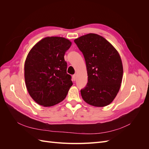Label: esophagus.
<instances>
[{"mask_svg": "<svg viewBox=\"0 0 149 149\" xmlns=\"http://www.w3.org/2000/svg\"><path fill=\"white\" fill-rule=\"evenodd\" d=\"M73 79L74 81H75L76 80V79H77V75H76V74H74V75L73 76Z\"/></svg>", "mask_w": 149, "mask_h": 149, "instance_id": "esophagus-1", "label": "esophagus"}]
</instances>
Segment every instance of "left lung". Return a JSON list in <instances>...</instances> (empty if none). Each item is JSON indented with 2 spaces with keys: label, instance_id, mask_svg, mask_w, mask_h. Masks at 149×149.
<instances>
[{
  "label": "left lung",
  "instance_id": "1",
  "mask_svg": "<svg viewBox=\"0 0 149 149\" xmlns=\"http://www.w3.org/2000/svg\"><path fill=\"white\" fill-rule=\"evenodd\" d=\"M74 43L82 52L86 65L88 81L81 89L84 101L90 105H109L118 93L123 67L118 51L101 36L89 33Z\"/></svg>",
  "mask_w": 149,
  "mask_h": 149
}]
</instances>
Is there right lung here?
Masks as SVG:
<instances>
[{
    "mask_svg": "<svg viewBox=\"0 0 149 149\" xmlns=\"http://www.w3.org/2000/svg\"><path fill=\"white\" fill-rule=\"evenodd\" d=\"M71 45L65 38L46 37L29 53L24 66L26 87L38 104L49 107L60 102L73 85L64 58Z\"/></svg>",
    "mask_w": 149,
    "mask_h": 149,
    "instance_id": "obj_1",
    "label": "right lung"
}]
</instances>
